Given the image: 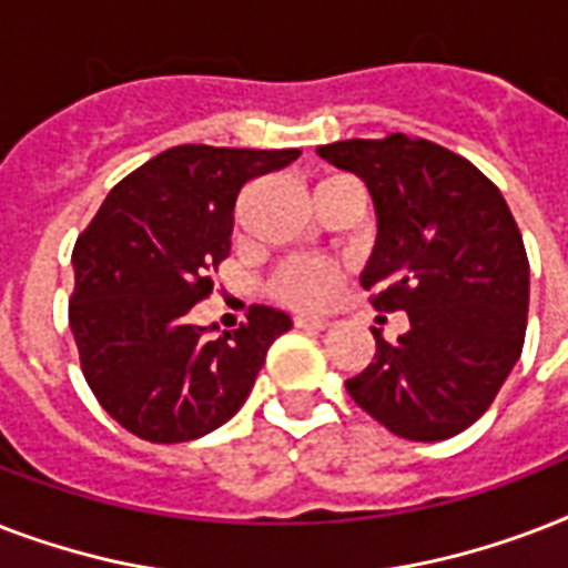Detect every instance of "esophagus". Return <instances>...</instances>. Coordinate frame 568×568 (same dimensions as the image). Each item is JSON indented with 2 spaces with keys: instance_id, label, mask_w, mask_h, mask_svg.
Here are the masks:
<instances>
[{
  "instance_id": "esophagus-1",
  "label": "esophagus",
  "mask_w": 568,
  "mask_h": 568,
  "mask_svg": "<svg viewBox=\"0 0 568 568\" xmlns=\"http://www.w3.org/2000/svg\"><path fill=\"white\" fill-rule=\"evenodd\" d=\"M294 324L303 329H327L329 327V321L318 318V315H297V318H294Z\"/></svg>"
}]
</instances>
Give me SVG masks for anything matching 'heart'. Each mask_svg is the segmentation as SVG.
Segmentation results:
<instances>
[{
	"instance_id": "b5f03b06",
	"label": "heart",
	"mask_w": 568,
	"mask_h": 568,
	"mask_svg": "<svg viewBox=\"0 0 568 568\" xmlns=\"http://www.w3.org/2000/svg\"><path fill=\"white\" fill-rule=\"evenodd\" d=\"M338 271L324 262H288L276 274V294L297 306H321L329 297V288L336 283Z\"/></svg>"
}]
</instances>
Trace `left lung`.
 Wrapping results in <instances>:
<instances>
[{
  "mask_svg": "<svg viewBox=\"0 0 568 568\" xmlns=\"http://www.w3.org/2000/svg\"><path fill=\"white\" fill-rule=\"evenodd\" d=\"M372 194L377 241L359 274L374 306L406 312L388 345L347 392L386 430L413 442L450 439L475 424L519 363L530 267L510 205L463 155L424 138L318 146Z\"/></svg>",
  "mask_w": 568,
  "mask_h": 568,
  "instance_id": "1",
  "label": "left lung"
}]
</instances>
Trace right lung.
<instances>
[{
	"instance_id": "1",
	"label": "right lung",
	"mask_w": 568,
	"mask_h": 568,
	"mask_svg": "<svg viewBox=\"0 0 568 568\" xmlns=\"http://www.w3.org/2000/svg\"><path fill=\"white\" fill-rule=\"evenodd\" d=\"M301 150L185 144L155 155L111 189L73 247V329L102 409L146 442L200 439L247 400L267 347L292 329L274 306L212 336L189 321L230 256L239 191L283 171Z\"/></svg>"
}]
</instances>
